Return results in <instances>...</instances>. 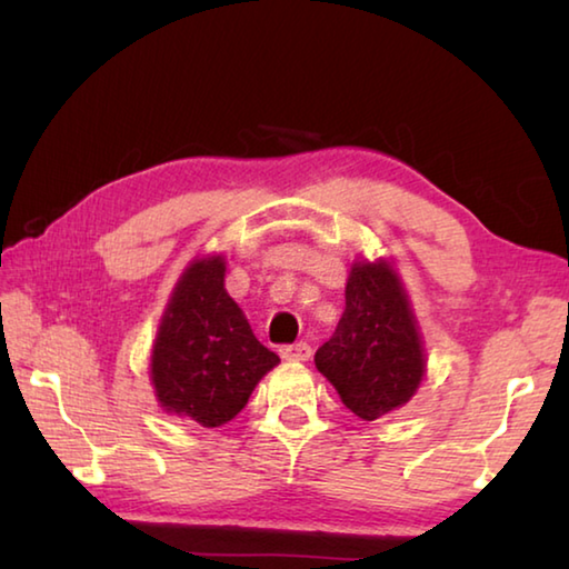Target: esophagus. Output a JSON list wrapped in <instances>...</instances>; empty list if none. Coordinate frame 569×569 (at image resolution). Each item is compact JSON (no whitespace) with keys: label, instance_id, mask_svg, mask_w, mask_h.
<instances>
[{"label":"esophagus","instance_id":"esophagus-1","mask_svg":"<svg viewBox=\"0 0 569 569\" xmlns=\"http://www.w3.org/2000/svg\"><path fill=\"white\" fill-rule=\"evenodd\" d=\"M311 353H313V349L306 341L281 346V359H286V361H308L311 359Z\"/></svg>","mask_w":569,"mask_h":569}]
</instances>
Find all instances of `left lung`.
<instances>
[{"label": "left lung", "mask_w": 569, "mask_h": 569, "mask_svg": "<svg viewBox=\"0 0 569 569\" xmlns=\"http://www.w3.org/2000/svg\"><path fill=\"white\" fill-rule=\"evenodd\" d=\"M313 361L363 421L381 419L413 397L427 361L409 298L387 261L351 266L343 316Z\"/></svg>", "instance_id": "left-lung-1"}]
</instances>
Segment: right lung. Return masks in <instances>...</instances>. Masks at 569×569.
<instances>
[{
	"mask_svg": "<svg viewBox=\"0 0 569 569\" xmlns=\"http://www.w3.org/2000/svg\"><path fill=\"white\" fill-rule=\"evenodd\" d=\"M223 278V256L186 268L162 313L150 361L160 407L208 429L233 419L281 361L250 331Z\"/></svg>",
	"mask_w": 569,
	"mask_h": 569,
	"instance_id": "1",
	"label": "right lung"
}]
</instances>
